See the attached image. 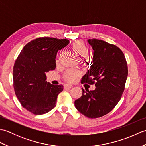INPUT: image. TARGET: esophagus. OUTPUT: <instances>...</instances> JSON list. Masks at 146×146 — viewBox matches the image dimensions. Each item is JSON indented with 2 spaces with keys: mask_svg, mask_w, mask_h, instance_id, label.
<instances>
[{
  "mask_svg": "<svg viewBox=\"0 0 146 146\" xmlns=\"http://www.w3.org/2000/svg\"><path fill=\"white\" fill-rule=\"evenodd\" d=\"M73 86L72 85H70V84H65L64 85V89H67V88H71Z\"/></svg>",
  "mask_w": 146,
  "mask_h": 146,
  "instance_id": "34e87169",
  "label": "esophagus"
}]
</instances>
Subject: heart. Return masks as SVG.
Instances as JSON below:
<instances>
[{"instance_id":"b5f03b06","label":"heart","mask_w":146,"mask_h":146,"mask_svg":"<svg viewBox=\"0 0 146 146\" xmlns=\"http://www.w3.org/2000/svg\"><path fill=\"white\" fill-rule=\"evenodd\" d=\"M72 49L79 59L86 58L88 54V49L87 47L82 41H77L74 43L72 46ZM79 74L80 73L78 70L73 69L68 70L64 74V79L68 82H74L78 78Z\"/></svg>"}]
</instances>
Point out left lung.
I'll list each match as a JSON object with an SVG mask.
<instances>
[{
  "label": "left lung",
  "instance_id": "1",
  "mask_svg": "<svg viewBox=\"0 0 146 146\" xmlns=\"http://www.w3.org/2000/svg\"><path fill=\"white\" fill-rule=\"evenodd\" d=\"M94 50L92 65L81 82L95 83V89H82L81 97L75 101L77 110L85 116L95 119L112 110L125 89L128 67L123 52L115 45L102 40L88 39Z\"/></svg>",
  "mask_w": 146,
  "mask_h": 146
}]
</instances>
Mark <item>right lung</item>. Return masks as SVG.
Instances as JSON below:
<instances>
[{"label":"right lung","mask_w":146,"mask_h":146,"mask_svg":"<svg viewBox=\"0 0 146 146\" xmlns=\"http://www.w3.org/2000/svg\"><path fill=\"white\" fill-rule=\"evenodd\" d=\"M69 40L52 38L34 39L22 49L13 68L15 94L22 106L35 115L48 112L56 106L63 85L46 81V73L56 68L59 50L69 44Z\"/></svg>","instance_id":"add662e5"}]
</instances>
